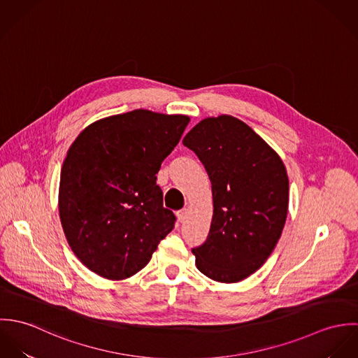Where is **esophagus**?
I'll return each mask as SVG.
<instances>
[{
    "instance_id": "34e87169",
    "label": "esophagus",
    "mask_w": 358,
    "mask_h": 358,
    "mask_svg": "<svg viewBox=\"0 0 358 358\" xmlns=\"http://www.w3.org/2000/svg\"><path fill=\"white\" fill-rule=\"evenodd\" d=\"M186 215H187V210L186 209H180L176 212V216L179 219V222H183L186 219Z\"/></svg>"
}]
</instances>
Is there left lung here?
Returning <instances> with one entry per match:
<instances>
[{
	"label": "left lung",
	"instance_id": "8db88e82",
	"mask_svg": "<svg viewBox=\"0 0 358 358\" xmlns=\"http://www.w3.org/2000/svg\"><path fill=\"white\" fill-rule=\"evenodd\" d=\"M212 183L213 216L197 268L219 282H237L267 260L281 237L289 182L285 166L251 127L231 115L205 118L183 139Z\"/></svg>",
	"mask_w": 358,
	"mask_h": 358
}]
</instances>
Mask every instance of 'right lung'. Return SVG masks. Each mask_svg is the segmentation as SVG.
<instances>
[{
    "label": "right lung",
    "instance_id": "1",
    "mask_svg": "<svg viewBox=\"0 0 358 358\" xmlns=\"http://www.w3.org/2000/svg\"><path fill=\"white\" fill-rule=\"evenodd\" d=\"M190 118L134 110L99 120L62 165L59 213L76 256L94 273L124 280L141 271L176 216L155 183Z\"/></svg>",
    "mask_w": 358,
    "mask_h": 358
}]
</instances>
